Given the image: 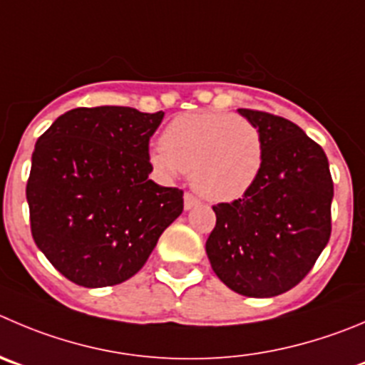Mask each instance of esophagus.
Here are the masks:
<instances>
[{
	"label": "esophagus",
	"instance_id": "obj_1",
	"mask_svg": "<svg viewBox=\"0 0 365 365\" xmlns=\"http://www.w3.org/2000/svg\"><path fill=\"white\" fill-rule=\"evenodd\" d=\"M197 204H199V199H197L193 193L186 192L185 193V210H192V207L197 206Z\"/></svg>",
	"mask_w": 365,
	"mask_h": 365
}]
</instances>
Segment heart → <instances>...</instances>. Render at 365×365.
<instances>
[{"label":"heart","instance_id":"1","mask_svg":"<svg viewBox=\"0 0 365 365\" xmlns=\"http://www.w3.org/2000/svg\"><path fill=\"white\" fill-rule=\"evenodd\" d=\"M152 168L170 180L190 173L193 188L211 202H229L255 186L263 166V141L247 118L227 113H188L173 118L152 148Z\"/></svg>","mask_w":365,"mask_h":365}]
</instances>
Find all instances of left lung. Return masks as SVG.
Segmentation results:
<instances>
[{"label": "left lung", "instance_id": "1", "mask_svg": "<svg viewBox=\"0 0 365 365\" xmlns=\"http://www.w3.org/2000/svg\"><path fill=\"white\" fill-rule=\"evenodd\" d=\"M238 113L262 134V173L242 199L213 206L206 252L231 290L274 297L294 289L328 244L333 180L324 150L303 128L263 110Z\"/></svg>", "mask_w": 365, "mask_h": 365}]
</instances>
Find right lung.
Masks as SVG:
<instances>
[{"mask_svg":"<svg viewBox=\"0 0 365 365\" xmlns=\"http://www.w3.org/2000/svg\"><path fill=\"white\" fill-rule=\"evenodd\" d=\"M165 113L78 107L37 140L26 182L37 247L73 283L133 277L182 213V190L148 179V141Z\"/></svg>","mask_w":365,"mask_h":365,"instance_id":"1","label":"right lung"}]
</instances>
